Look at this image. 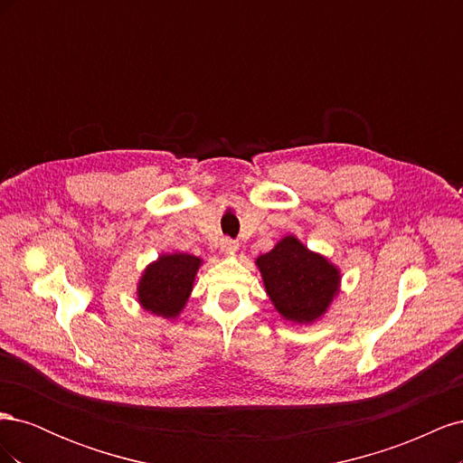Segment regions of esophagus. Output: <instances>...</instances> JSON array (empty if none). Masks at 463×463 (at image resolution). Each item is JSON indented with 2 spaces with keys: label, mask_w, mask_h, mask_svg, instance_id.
Masks as SVG:
<instances>
[{
  "label": "esophagus",
  "mask_w": 463,
  "mask_h": 463,
  "mask_svg": "<svg viewBox=\"0 0 463 463\" xmlns=\"http://www.w3.org/2000/svg\"><path fill=\"white\" fill-rule=\"evenodd\" d=\"M220 249L226 250V253H235V250L240 249V241L232 240V237H222V240H220Z\"/></svg>",
  "instance_id": "esophagus-1"
}]
</instances>
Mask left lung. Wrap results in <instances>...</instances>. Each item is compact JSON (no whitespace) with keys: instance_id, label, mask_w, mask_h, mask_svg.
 I'll use <instances>...</instances> for the list:
<instances>
[{"instance_id":"1","label":"left lung","mask_w":463,"mask_h":463,"mask_svg":"<svg viewBox=\"0 0 463 463\" xmlns=\"http://www.w3.org/2000/svg\"><path fill=\"white\" fill-rule=\"evenodd\" d=\"M266 293L279 315L296 322H311L326 311L338 291L340 272L296 237H286L270 253L257 259Z\"/></svg>"}]
</instances>
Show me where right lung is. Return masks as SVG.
Returning a JSON list of instances; mask_svg holds the SVG:
<instances>
[{
	"label": "right lung",
	"instance_id": "add662e5",
	"mask_svg": "<svg viewBox=\"0 0 463 463\" xmlns=\"http://www.w3.org/2000/svg\"><path fill=\"white\" fill-rule=\"evenodd\" d=\"M199 264L201 259L185 253L160 257L148 266L138 284V301L154 315L174 318L184 309Z\"/></svg>",
	"mask_w": 463,
	"mask_h": 463
}]
</instances>
